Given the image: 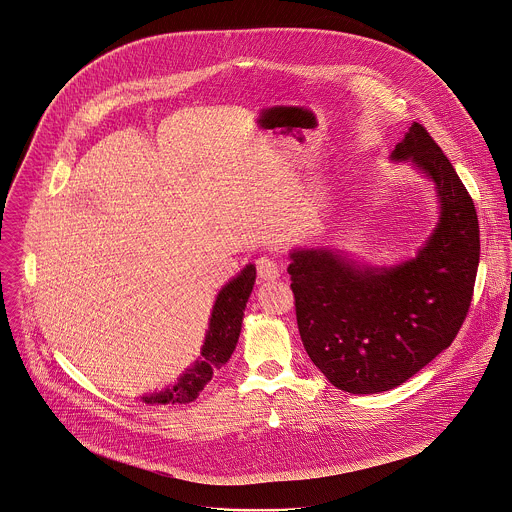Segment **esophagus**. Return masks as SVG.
Returning <instances> with one entry per match:
<instances>
[{
  "label": "esophagus",
  "mask_w": 512,
  "mask_h": 512,
  "mask_svg": "<svg viewBox=\"0 0 512 512\" xmlns=\"http://www.w3.org/2000/svg\"><path fill=\"white\" fill-rule=\"evenodd\" d=\"M255 265H257V275L261 281H275L279 277V267L273 259L259 257Z\"/></svg>",
  "instance_id": "1"
}]
</instances>
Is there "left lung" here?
<instances>
[{
  "label": "left lung",
  "instance_id": "8db88e82",
  "mask_svg": "<svg viewBox=\"0 0 512 512\" xmlns=\"http://www.w3.org/2000/svg\"><path fill=\"white\" fill-rule=\"evenodd\" d=\"M391 159L435 183L439 221L417 257L367 267L333 249H293L287 267L307 355L353 395L403 385L455 341L481 257L475 203L429 131L413 123Z\"/></svg>",
  "mask_w": 512,
  "mask_h": 512
}]
</instances>
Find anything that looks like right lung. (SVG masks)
Masks as SVG:
<instances>
[{"mask_svg":"<svg viewBox=\"0 0 512 512\" xmlns=\"http://www.w3.org/2000/svg\"><path fill=\"white\" fill-rule=\"evenodd\" d=\"M255 277V265H247L219 291L199 361H195L173 387L141 397L147 405H187L199 397V393L211 381L213 373L219 371L235 351L243 325V311L253 291Z\"/></svg>","mask_w":512,"mask_h":512,"instance_id":"obj_1","label":"right lung"}]
</instances>
